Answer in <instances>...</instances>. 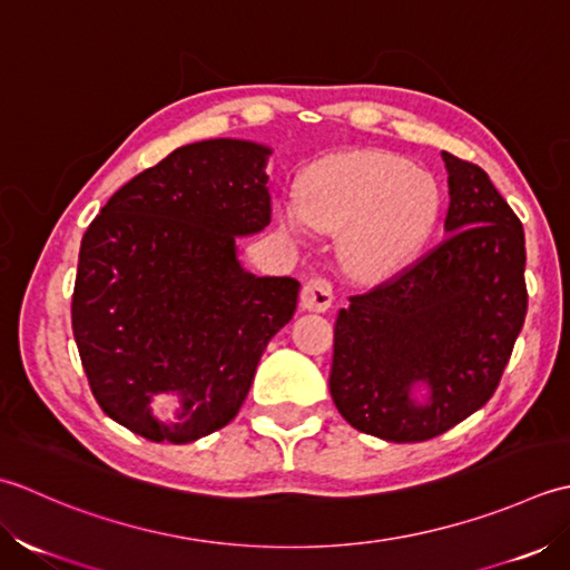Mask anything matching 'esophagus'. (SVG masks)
Listing matches in <instances>:
<instances>
[{"label":"esophagus","instance_id":"obj_1","mask_svg":"<svg viewBox=\"0 0 570 570\" xmlns=\"http://www.w3.org/2000/svg\"><path fill=\"white\" fill-rule=\"evenodd\" d=\"M302 307L312 312H327L334 302V285L330 277L324 275H312L309 281L302 285Z\"/></svg>","mask_w":570,"mask_h":570}]
</instances>
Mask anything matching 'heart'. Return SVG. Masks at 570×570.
Masks as SVG:
<instances>
[{
    "instance_id": "heart-1",
    "label": "heart",
    "mask_w": 570,
    "mask_h": 570,
    "mask_svg": "<svg viewBox=\"0 0 570 570\" xmlns=\"http://www.w3.org/2000/svg\"><path fill=\"white\" fill-rule=\"evenodd\" d=\"M438 216V187L411 161L386 153H346L320 161L283 206L289 236L312 226L340 236L344 268L383 281L411 263Z\"/></svg>"
}]
</instances>
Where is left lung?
I'll use <instances>...</instances> for the list:
<instances>
[{
	"mask_svg": "<svg viewBox=\"0 0 570 570\" xmlns=\"http://www.w3.org/2000/svg\"><path fill=\"white\" fill-rule=\"evenodd\" d=\"M448 238L334 322L330 391L356 431L421 443L494 396L524 327V228L487 171L443 153ZM415 382L432 396L417 404Z\"/></svg>",
	"mask_w": 570,
	"mask_h": 570,
	"instance_id": "1",
	"label": "left lung"
}]
</instances>
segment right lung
<instances>
[{"label": "right lung", "instance_id": "right-lung-1", "mask_svg": "<svg viewBox=\"0 0 570 570\" xmlns=\"http://www.w3.org/2000/svg\"><path fill=\"white\" fill-rule=\"evenodd\" d=\"M268 155L243 139L174 149L115 191L80 240V364L127 431L181 445L228 425L265 346L293 320L295 277H258L236 258V236L271 224ZM157 397L180 413L157 422Z\"/></svg>", "mask_w": 570, "mask_h": 570}]
</instances>
